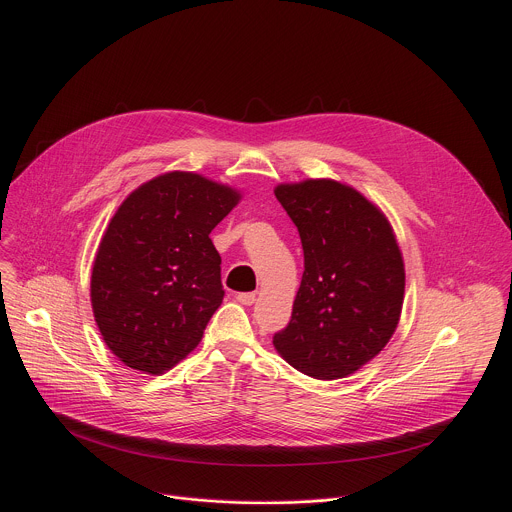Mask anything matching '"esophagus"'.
<instances>
[{
	"mask_svg": "<svg viewBox=\"0 0 512 512\" xmlns=\"http://www.w3.org/2000/svg\"><path fill=\"white\" fill-rule=\"evenodd\" d=\"M237 302L243 304V306H253L255 304V294H251V291H247V294H239Z\"/></svg>",
	"mask_w": 512,
	"mask_h": 512,
	"instance_id": "obj_1",
	"label": "esophagus"
}]
</instances>
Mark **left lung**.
I'll return each instance as SVG.
<instances>
[{
	"label": "left lung",
	"instance_id": "obj_1",
	"mask_svg": "<svg viewBox=\"0 0 512 512\" xmlns=\"http://www.w3.org/2000/svg\"><path fill=\"white\" fill-rule=\"evenodd\" d=\"M275 196L298 227L304 275L273 346L312 379H344L373 360L399 324L405 267L395 233L373 202L336 180L279 184Z\"/></svg>",
	"mask_w": 512,
	"mask_h": 512
}]
</instances>
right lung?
Listing matches in <instances>:
<instances>
[{"mask_svg": "<svg viewBox=\"0 0 512 512\" xmlns=\"http://www.w3.org/2000/svg\"><path fill=\"white\" fill-rule=\"evenodd\" d=\"M239 198L200 174L168 172L113 214L93 263L91 304L105 344L129 369L162 375L202 340L225 298L208 235Z\"/></svg>", "mask_w": 512, "mask_h": 512, "instance_id": "right-lung-1", "label": "right lung"}]
</instances>
